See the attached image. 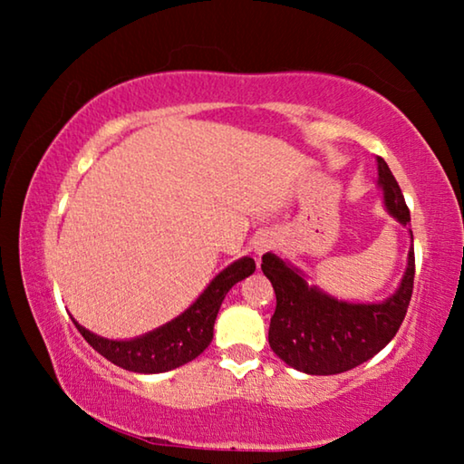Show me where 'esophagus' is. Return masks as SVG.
<instances>
[{
  "instance_id": "34e87169",
  "label": "esophagus",
  "mask_w": 464,
  "mask_h": 464,
  "mask_svg": "<svg viewBox=\"0 0 464 464\" xmlns=\"http://www.w3.org/2000/svg\"><path fill=\"white\" fill-rule=\"evenodd\" d=\"M274 247V235L272 233H260L257 235V239H256V243H254V251H256V256H262V254H266V251H270Z\"/></svg>"
}]
</instances>
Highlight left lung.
Returning a JSON list of instances; mask_svg holds the SVG:
<instances>
[{
  "label": "left lung",
  "instance_id": "obj_1",
  "mask_svg": "<svg viewBox=\"0 0 464 464\" xmlns=\"http://www.w3.org/2000/svg\"><path fill=\"white\" fill-rule=\"evenodd\" d=\"M379 184L389 213L401 225H410L403 192L382 157H379ZM262 272L276 293V311L268 332L274 354L301 372L340 374L379 354L399 332L413 293L415 254L411 243L405 276L395 295L368 304L327 296L274 254L262 256Z\"/></svg>",
  "mask_w": 464,
  "mask_h": 464
}]
</instances>
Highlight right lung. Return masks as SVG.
<instances>
[{
  "instance_id": "add662e5",
  "label": "right lung",
  "mask_w": 464,
  "mask_h": 464,
  "mask_svg": "<svg viewBox=\"0 0 464 464\" xmlns=\"http://www.w3.org/2000/svg\"><path fill=\"white\" fill-rule=\"evenodd\" d=\"M254 270L256 262L251 257H241V260L233 262L229 268H225L210 282L208 288L196 298L190 309L163 327L149 332L147 335L135 337V340H106V337L88 332L77 321H73V324L80 329L83 340L98 354L110 360L112 364L124 368V371L143 374L166 372L190 362L208 348L210 340H213L217 313L221 309L225 295L229 293L233 285L254 274Z\"/></svg>"
}]
</instances>
